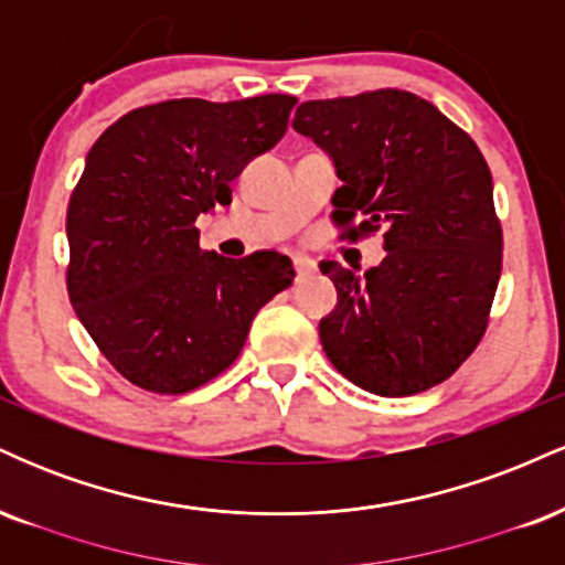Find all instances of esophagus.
<instances>
[{
  "mask_svg": "<svg viewBox=\"0 0 565 565\" xmlns=\"http://www.w3.org/2000/svg\"><path fill=\"white\" fill-rule=\"evenodd\" d=\"M295 270H297V281H302V278H308L310 274H313L316 263L310 260V257L297 255V257H295Z\"/></svg>",
  "mask_w": 565,
  "mask_h": 565,
  "instance_id": "34e87169",
  "label": "esophagus"
}]
</instances>
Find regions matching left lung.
Wrapping results in <instances>:
<instances>
[{
	"label": "left lung",
	"mask_w": 565,
	"mask_h": 565,
	"mask_svg": "<svg viewBox=\"0 0 565 565\" xmlns=\"http://www.w3.org/2000/svg\"><path fill=\"white\" fill-rule=\"evenodd\" d=\"M291 127L323 148L342 185L332 217L382 233L387 252L364 276L323 260L337 305L319 323L340 374L401 398L449 380L489 323L502 274V228L483 153L425 97L374 89L308 100Z\"/></svg>",
	"instance_id": "8db88e82"
}]
</instances>
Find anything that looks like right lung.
Instances as JSON below:
<instances>
[{"label": "right lung", "instance_id": "1", "mask_svg": "<svg viewBox=\"0 0 565 565\" xmlns=\"http://www.w3.org/2000/svg\"><path fill=\"white\" fill-rule=\"evenodd\" d=\"M297 97H180L135 108L89 148L68 201V297L132 385L188 393L242 353L252 319L295 268L274 249L242 260L199 249V215L287 132Z\"/></svg>", "mask_w": 565, "mask_h": 565}]
</instances>
